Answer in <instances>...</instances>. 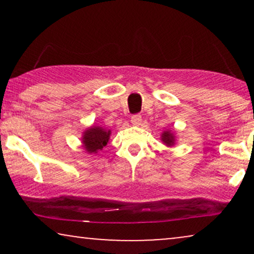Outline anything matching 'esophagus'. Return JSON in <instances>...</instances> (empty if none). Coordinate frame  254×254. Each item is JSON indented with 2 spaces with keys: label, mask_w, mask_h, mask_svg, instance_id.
<instances>
[{
  "label": "esophagus",
  "mask_w": 254,
  "mask_h": 254,
  "mask_svg": "<svg viewBox=\"0 0 254 254\" xmlns=\"http://www.w3.org/2000/svg\"><path fill=\"white\" fill-rule=\"evenodd\" d=\"M130 121H131V124L135 125V126H138V125H140L141 121H142L141 114H134V116L131 117Z\"/></svg>",
  "instance_id": "34e87169"
}]
</instances>
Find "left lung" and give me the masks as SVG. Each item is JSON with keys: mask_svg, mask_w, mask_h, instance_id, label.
Masks as SVG:
<instances>
[{"mask_svg": "<svg viewBox=\"0 0 254 254\" xmlns=\"http://www.w3.org/2000/svg\"><path fill=\"white\" fill-rule=\"evenodd\" d=\"M162 141L170 147V145L175 144V136H173V134L170 133V131H164V133L162 134Z\"/></svg>", "mask_w": 254, "mask_h": 254, "instance_id": "left-lung-1", "label": "left lung"}]
</instances>
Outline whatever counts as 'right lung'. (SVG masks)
I'll list each match as a JSON object with an SVG mask.
<instances>
[{"label": "right lung", "instance_id": "1", "mask_svg": "<svg viewBox=\"0 0 254 254\" xmlns=\"http://www.w3.org/2000/svg\"><path fill=\"white\" fill-rule=\"evenodd\" d=\"M110 130L107 131L103 129L102 127H96L93 126L89 128L88 130L84 131L83 135V147L86 149V151L90 152H96L105 147L109 142L110 138Z\"/></svg>", "mask_w": 254, "mask_h": 254}]
</instances>
